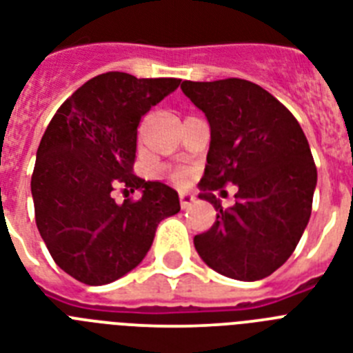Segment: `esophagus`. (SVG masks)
Here are the masks:
<instances>
[{"mask_svg": "<svg viewBox=\"0 0 353 353\" xmlns=\"http://www.w3.org/2000/svg\"><path fill=\"white\" fill-rule=\"evenodd\" d=\"M194 199H196V197L192 196V194H186V192L179 194V201H181V208H183V210H186V208H188V206H190L192 203H194Z\"/></svg>", "mask_w": 353, "mask_h": 353, "instance_id": "34e87169", "label": "esophagus"}]
</instances>
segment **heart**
I'll return each mask as SVG.
<instances>
[{"label": "heart", "instance_id": "heart-1", "mask_svg": "<svg viewBox=\"0 0 353 353\" xmlns=\"http://www.w3.org/2000/svg\"><path fill=\"white\" fill-rule=\"evenodd\" d=\"M172 179L176 183H179V185H183V183L188 181V172L186 170H176L174 174H172Z\"/></svg>", "mask_w": 353, "mask_h": 353}]
</instances>
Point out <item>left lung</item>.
Returning <instances> with one entry per match:
<instances>
[{"label": "left lung", "instance_id": "8db88e82", "mask_svg": "<svg viewBox=\"0 0 353 353\" xmlns=\"http://www.w3.org/2000/svg\"><path fill=\"white\" fill-rule=\"evenodd\" d=\"M181 90L210 125L199 197L217 217L194 246L221 276L265 279L292 256L310 219L317 168L305 132L285 105L246 79L183 81ZM226 182L238 186V201L223 211L211 190Z\"/></svg>", "mask_w": 353, "mask_h": 353}]
</instances>
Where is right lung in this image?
Returning a JSON list of instances; mask_svg holds the SVG:
<instances>
[{
	"label": "right lung",
	"instance_id": "obj_1",
	"mask_svg": "<svg viewBox=\"0 0 353 353\" xmlns=\"http://www.w3.org/2000/svg\"><path fill=\"white\" fill-rule=\"evenodd\" d=\"M179 83L101 74L48 123L30 181L36 225L56 265L74 279L101 286L134 270L157 225L181 210L172 186L132 174L141 117ZM117 181L141 191L142 199L117 205L110 196Z\"/></svg>",
	"mask_w": 353,
	"mask_h": 353
}]
</instances>
